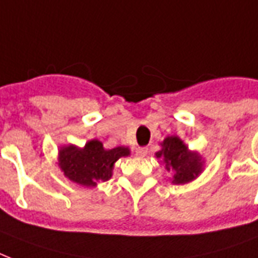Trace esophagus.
Returning <instances> with one entry per match:
<instances>
[{
  "mask_svg": "<svg viewBox=\"0 0 258 258\" xmlns=\"http://www.w3.org/2000/svg\"><path fill=\"white\" fill-rule=\"evenodd\" d=\"M147 153H148V148H145V147H140L136 149V155H137L139 157L147 156Z\"/></svg>",
  "mask_w": 258,
  "mask_h": 258,
  "instance_id": "obj_1",
  "label": "esophagus"
}]
</instances>
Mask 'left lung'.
Here are the masks:
<instances>
[{
  "mask_svg": "<svg viewBox=\"0 0 258 258\" xmlns=\"http://www.w3.org/2000/svg\"><path fill=\"white\" fill-rule=\"evenodd\" d=\"M161 151L156 153L157 159H163L165 169L173 173L172 183L184 184L194 180L201 173V157L188 151L179 137H167L161 144Z\"/></svg>",
  "mask_w": 258,
  "mask_h": 258,
  "instance_id": "obj_1",
  "label": "left lung"
}]
</instances>
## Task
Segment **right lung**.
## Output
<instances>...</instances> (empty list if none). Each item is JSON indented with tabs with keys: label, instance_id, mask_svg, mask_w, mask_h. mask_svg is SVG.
Masks as SVG:
<instances>
[{
	"label": "right lung",
	"instance_id": "1",
	"mask_svg": "<svg viewBox=\"0 0 258 258\" xmlns=\"http://www.w3.org/2000/svg\"><path fill=\"white\" fill-rule=\"evenodd\" d=\"M127 155V148L105 149L101 141L91 140L82 149L74 145L61 148L59 165L71 181L85 187H94L97 183L109 180L115 161Z\"/></svg>",
	"mask_w": 258,
	"mask_h": 258
}]
</instances>
